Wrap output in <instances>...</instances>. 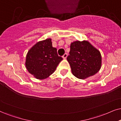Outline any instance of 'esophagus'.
I'll list each match as a JSON object with an SVG mask.
<instances>
[{"label": "esophagus", "instance_id": "1", "mask_svg": "<svg viewBox=\"0 0 121 121\" xmlns=\"http://www.w3.org/2000/svg\"><path fill=\"white\" fill-rule=\"evenodd\" d=\"M67 56H68V54H67V53H65V54H64V55H63V56H62V58H63V59H66Z\"/></svg>", "mask_w": 121, "mask_h": 121}]
</instances>
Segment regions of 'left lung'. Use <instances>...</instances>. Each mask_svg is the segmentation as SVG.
<instances>
[{
	"mask_svg": "<svg viewBox=\"0 0 121 121\" xmlns=\"http://www.w3.org/2000/svg\"><path fill=\"white\" fill-rule=\"evenodd\" d=\"M70 55L67 60L72 74L80 79L94 75L100 69L102 56L100 51L88 41H76L70 45Z\"/></svg>",
	"mask_w": 121,
	"mask_h": 121,
	"instance_id": "obj_1",
	"label": "left lung"
}]
</instances>
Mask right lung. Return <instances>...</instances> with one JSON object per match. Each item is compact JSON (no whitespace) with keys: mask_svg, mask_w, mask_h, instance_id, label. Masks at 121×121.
<instances>
[{"mask_svg":"<svg viewBox=\"0 0 121 121\" xmlns=\"http://www.w3.org/2000/svg\"><path fill=\"white\" fill-rule=\"evenodd\" d=\"M62 60L57 49L52 47L51 39L39 41L28 51L25 65L28 71L39 80L46 79L54 73Z\"/></svg>","mask_w":121,"mask_h":121,"instance_id":"obj_1","label":"right lung"}]
</instances>
